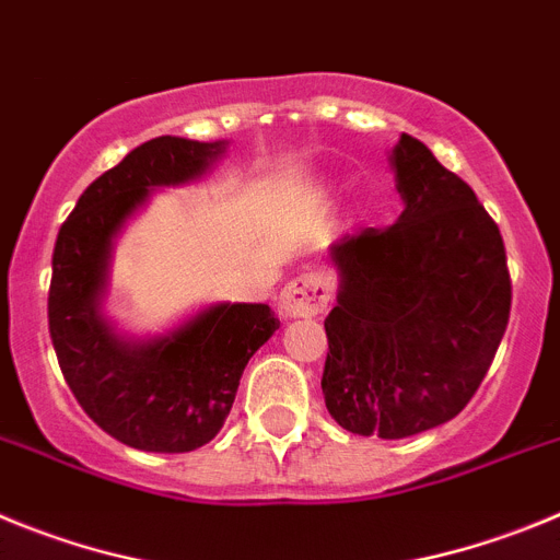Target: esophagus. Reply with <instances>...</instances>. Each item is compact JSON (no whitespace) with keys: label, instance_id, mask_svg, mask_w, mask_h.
<instances>
[{"label":"esophagus","instance_id":"esophagus-1","mask_svg":"<svg viewBox=\"0 0 560 560\" xmlns=\"http://www.w3.org/2000/svg\"><path fill=\"white\" fill-rule=\"evenodd\" d=\"M331 279L320 270H304L290 281L281 292V315L284 317H312L329 306L331 301Z\"/></svg>","mask_w":560,"mask_h":560}]
</instances>
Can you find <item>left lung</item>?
Returning <instances> with one entry per match:
<instances>
[{
    "mask_svg": "<svg viewBox=\"0 0 560 560\" xmlns=\"http://www.w3.org/2000/svg\"><path fill=\"white\" fill-rule=\"evenodd\" d=\"M390 170L405 211L329 248L340 287L324 320L326 410L342 430L410 438L480 387L511 315L497 223L466 180L401 133Z\"/></svg>",
    "mask_w": 560,
    "mask_h": 560,
    "instance_id": "obj_1",
    "label": "left lung"
}]
</instances>
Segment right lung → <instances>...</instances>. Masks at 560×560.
<instances>
[{
    "mask_svg": "<svg viewBox=\"0 0 560 560\" xmlns=\"http://www.w3.org/2000/svg\"><path fill=\"white\" fill-rule=\"evenodd\" d=\"M229 142L159 136L100 175L60 225L49 337L63 380L100 430L142 452H192L218 435L240 376L279 329L268 304H209L155 337H128L105 315L119 231L155 189L209 173Z\"/></svg>",
    "mask_w": 560,
    "mask_h": 560,
    "instance_id": "add662e5",
    "label": "right lung"
}]
</instances>
